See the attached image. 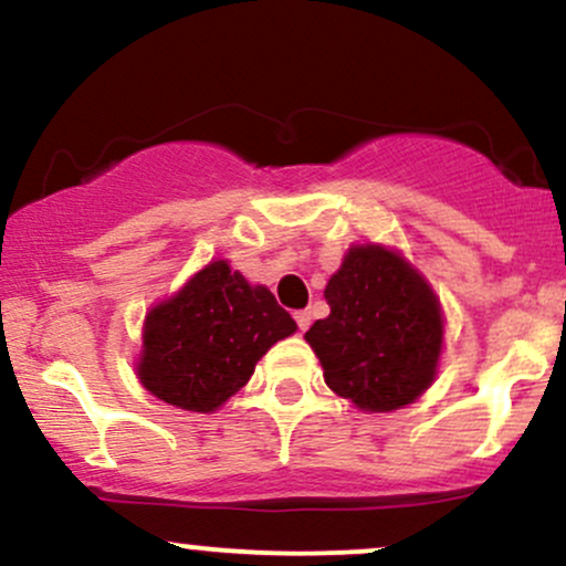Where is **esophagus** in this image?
I'll return each instance as SVG.
<instances>
[{"label":"esophagus","instance_id":"1","mask_svg":"<svg viewBox=\"0 0 566 566\" xmlns=\"http://www.w3.org/2000/svg\"><path fill=\"white\" fill-rule=\"evenodd\" d=\"M295 322H297V327H301L303 333H305V329L311 327V311H308V308H305V311H297V314H295Z\"/></svg>","mask_w":566,"mask_h":566}]
</instances>
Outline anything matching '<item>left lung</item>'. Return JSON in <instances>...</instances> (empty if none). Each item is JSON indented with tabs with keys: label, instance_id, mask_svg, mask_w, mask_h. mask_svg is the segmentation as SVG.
I'll list each match as a JSON object with an SVG mask.
<instances>
[{
	"label": "left lung",
	"instance_id": "8db88e82",
	"mask_svg": "<svg viewBox=\"0 0 566 566\" xmlns=\"http://www.w3.org/2000/svg\"><path fill=\"white\" fill-rule=\"evenodd\" d=\"M327 319L305 340L324 382L365 412L412 405L437 380L444 314L426 276L382 244H354L329 276Z\"/></svg>",
	"mask_w": 566,
	"mask_h": 566
}]
</instances>
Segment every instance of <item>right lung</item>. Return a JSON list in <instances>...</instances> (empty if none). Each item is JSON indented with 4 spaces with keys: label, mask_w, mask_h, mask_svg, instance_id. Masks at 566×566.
Instances as JSON below:
<instances>
[{
    "label": "right lung",
    "mask_w": 566,
    "mask_h": 566,
    "mask_svg": "<svg viewBox=\"0 0 566 566\" xmlns=\"http://www.w3.org/2000/svg\"><path fill=\"white\" fill-rule=\"evenodd\" d=\"M295 329L269 287L250 284L229 261H212L148 308L135 375L167 405L216 412Z\"/></svg>",
    "instance_id": "right-lung-1"
}]
</instances>
